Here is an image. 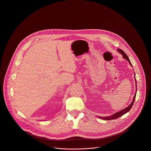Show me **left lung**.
<instances>
[{
    "mask_svg": "<svg viewBox=\"0 0 151 151\" xmlns=\"http://www.w3.org/2000/svg\"><path fill=\"white\" fill-rule=\"evenodd\" d=\"M117 50H118V51L120 54H122L123 58H124V59L127 60L129 62V63H130V65L132 66V63H131L130 60H129L128 56L127 55V54H126L122 50H120V49H118ZM134 78H135V73H134ZM135 81H136V78H135ZM136 83H137V82H136ZM136 93H137V86H136V93H135V94H134V97H133V99L132 102L131 103V104H130V105H129L128 107H125V109H124L121 110V111H119V112H116V113H115L114 114H113V115H111V116H105V117L98 116V117H99V118H100V119H104V120H112V119H116V118H119V117L122 116L123 115L125 114L126 113H127L129 111H130V110L131 109L132 107V106H133V103H134V102L135 99H136Z\"/></svg>",
    "mask_w": 151,
    "mask_h": 151,
    "instance_id": "obj_1",
    "label": "left lung"
}]
</instances>
